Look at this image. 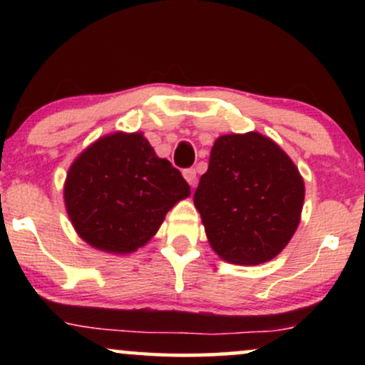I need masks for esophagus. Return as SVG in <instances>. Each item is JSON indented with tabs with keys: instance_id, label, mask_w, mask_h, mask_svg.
Returning a JSON list of instances; mask_svg holds the SVG:
<instances>
[{
	"instance_id": "esophagus-1",
	"label": "esophagus",
	"mask_w": 365,
	"mask_h": 365,
	"mask_svg": "<svg viewBox=\"0 0 365 365\" xmlns=\"http://www.w3.org/2000/svg\"><path fill=\"white\" fill-rule=\"evenodd\" d=\"M182 176H184V179H186V181H187L189 186H191V187L196 186V182H197L196 169H192V168H189V169H184Z\"/></svg>"
}]
</instances>
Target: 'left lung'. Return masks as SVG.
I'll use <instances>...</instances> for the list:
<instances>
[{
  "label": "left lung",
  "instance_id": "left-lung-1",
  "mask_svg": "<svg viewBox=\"0 0 365 365\" xmlns=\"http://www.w3.org/2000/svg\"><path fill=\"white\" fill-rule=\"evenodd\" d=\"M304 196V179L292 159L271 138L251 131L214 141L194 206L222 261L257 266L292 239Z\"/></svg>",
  "mask_w": 365,
  "mask_h": 365
}]
</instances>
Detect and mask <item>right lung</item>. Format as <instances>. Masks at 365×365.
Instances as JSON below:
<instances>
[{
    "label": "right lung",
    "instance_id": "right-lung-1",
    "mask_svg": "<svg viewBox=\"0 0 365 365\" xmlns=\"http://www.w3.org/2000/svg\"><path fill=\"white\" fill-rule=\"evenodd\" d=\"M191 196L168 159L143 133H113L68 169L64 206L78 236L98 251L131 254L146 246L174 204Z\"/></svg>",
    "mask_w": 365,
    "mask_h": 365
}]
</instances>
